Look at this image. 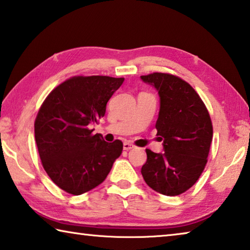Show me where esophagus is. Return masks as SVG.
Here are the masks:
<instances>
[{
	"label": "esophagus",
	"instance_id": "esophagus-1",
	"mask_svg": "<svg viewBox=\"0 0 250 250\" xmlns=\"http://www.w3.org/2000/svg\"><path fill=\"white\" fill-rule=\"evenodd\" d=\"M133 147H134V146L132 145V143H130V142L124 143V150H125V151H129L131 149H133Z\"/></svg>",
	"mask_w": 250,
	"mask_h": 250
}]
</instances>
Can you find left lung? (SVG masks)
<instances>
[{"mask_svg": "<svg viewBox=\"0 0 250 250\" xmlns=\"http://www.w3.org/2000/svg\"><path fill=\"white\" fill-rule=\"evenodd\" d=\"M160 97L155 128L163 140L162 153L146 149L141 168L146 183L155 192L175 196L196 183L207 163L213 125L204 103L191 84L174 75L141 76Z\"/></svg>", "mask_w": 250, "mask_h": 250, "instance_id": "left-lung-1", "label": "left lung"}]
</instances>
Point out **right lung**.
<instances>
[{
    "label": "right lung",
    "mask_w": 250,
    "mask_h": 250,
    "mask_svg": "<svg viewBox=\"0 0 250 250\" xmlns=\"http://www.w3.org/2000/svg\"><path fill=\"white\" fill-rule=\"evenodd\" d=\"M125 78L75 76L57 86L42 104L34 124L44 170L65 192L80 195L103 183L124 149L120 140L105 142L90 125Z\"/></svg>",
    "instance_id": "right-lung-1"
}]
</instances>
